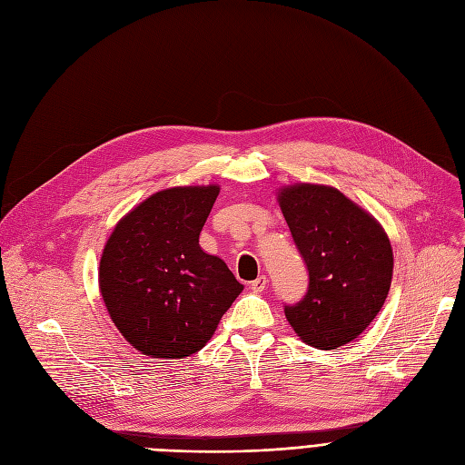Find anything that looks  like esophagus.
Masks as SVG:
<instances>
[{
    "label": "esophagus",
    "instance_id": "esophagus-1",
    "mask_svg": "<svg viewBox=\"0 0 465 465\" xmlns=\"http://www.w3.org/2000/svg\"><path fill=\"white\" fill-rule=\"evenodd\" d=\"M267 283H269L267 276H259V278H255V280L250 283V287H252L253 293H261V292L264 290V287H267Z\"/></svg>",
    "mask_w": 465,
    "mask_h": 465
}]
</instances>
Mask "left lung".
Instances as JSON below:
<instances>
[{"label":"left lung","instance_id":"obj_1","mask_svg":"<svg viewBox=\"0 0 465 465\" xmlns=\"http://www.w3.org/2000/svg\"><path fill=\"white\" fill-rule=\"evenodd\" d=\"M278 204L306 262V295L283 308L302 342L335 350L358 339L377 318L393 272L390 238L369 212L339 189L295 183Z\"/></svg>","mask_w":465,"mask_h":465}]
</instances>
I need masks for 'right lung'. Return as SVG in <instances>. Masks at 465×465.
<instances>
[{"instance_id":"obj_1","label":"right lung","mask_w":465,"mask_h":465,"mask_svg":"<svg viewBox=\"0 0 465 465\" xmlns=\"http://www.w3.org/2000/svg\"><path fill=\"white\" fill-rule=\"evenodd\" d=\"M219 185L172 187L128 212L100 259V293L121 335L149 358L182 360L206 346L244 290L198 236Z\"/></svg>"}]
</instances>
